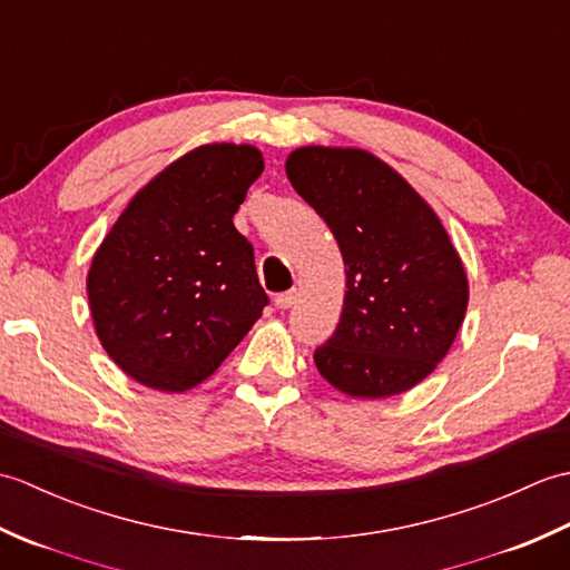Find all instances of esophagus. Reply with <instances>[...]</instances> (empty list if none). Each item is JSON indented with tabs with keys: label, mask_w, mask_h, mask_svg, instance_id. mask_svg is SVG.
<instances>
[{
	"label": "esophagus",
	"mask_w": 570,
	"mask_h": 570,
	"mask_svg": "<svg viewBox=\"0 0 570 570\" xmlns=\"http://www.w3.org/2000/svg\"><path fill=\"white\" fill-rule=\"evenodd\" d=\"M296 292L292 288V292H284V294H276V298H274V304H276V308H292L294 304H296Z\"/></svg>",
	"instance_id": "1"
}]
</instances>
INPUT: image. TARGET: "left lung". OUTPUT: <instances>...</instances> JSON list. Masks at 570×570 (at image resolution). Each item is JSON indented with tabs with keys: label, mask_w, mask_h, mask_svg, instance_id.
<instances>
[{
	"label": "left lung",
	"mask_w": 570,
	"mask_h": 570,
	"mask_svg": "<svg viewBox=\"0 0 570 570\" xmlns=\"http://www.w3.org/2000/svg\"><path fill=\"white\" fill-rule=\"evenodd\" d=\"M294 190L341 247L345 301L316 367L360 399L402 394L451 350L468 276L445 227L394 168L362 149L304 147L286 159Z\"/></svg>",
	"instance_id": "obj_1"
}]
</instances>
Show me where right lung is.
<instances>
[{
	"mask_svg": "<svg viewBox=\"0 0 570 570\" xmlns=\"http://www.w3.org/2000/svg\"><path fill=\"white\" fill-rule=\"evenodd\" d=\"M264 171L259 149L205 144L151 178L95 252L88 298L117 367L159 392L208 380L269 296L233 215Z\"/></svg>",
	"mask_w": 570,
	"mask_h": 570,
	"instance_id": "right-lung-1",
	"label": "right lung"
}]
</instances>
